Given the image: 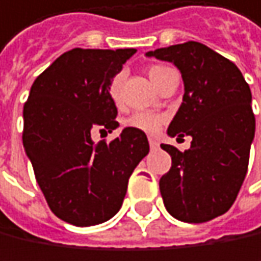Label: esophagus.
<instances>
[{
    "label": "esophagus",
    "mask_w": 261,
    "mask_h": 261,
    "mask_svg": "<svg viewBox=\"0 0 261 261\" xmlns=\"http://www.w3.org/2000/svg\"><path fill=\"white\" fill-rule=\"evenodd\" d=\"M149 144H150V149H152V150H156V149L160 147V143H158L155 138H149Z\"/></svg>",
    "instance_id": "esophagus-1"
}]
</instances>
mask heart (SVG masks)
I'll return each instance as SVG.
<instances>
[{
	"label": "heart",
	"instance_id": "obj_1",
	"mask_svg": "<svg viewBox=\"0 0 261 261\" xmlns=\"http://www.w3.org/2000/svg\"><path fill=\"white\" fill-rule=\"evenodd\" d=\"M169 71H170V68H167V66L152 65L149 66L147 74H149L150 80L158 86L161 83L163 77ZM121 80H123V75L121 74H117L115 77H112V80L109 82V86H108L109 98L115 105H120L121 103ZM164 123H166V115L161 114V112H156V111H138V112H134L124 121V124L127 127L141 130L144 134H155V132H158Z\"/></svg>",
	"mask_w": 261,
	"mask_h": 261
}]
</instances>
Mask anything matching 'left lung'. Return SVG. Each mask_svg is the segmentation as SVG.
Instances as JSON below:
<instances>
[{
  "instance_id": "obj_1",
  "label": "left lung",
  "mask_w": 261,
  "mask_h": 261,
  "mask_svg": "<svg viewBox=\"0 0 261 261\" xmlns=\"http://www.w3.org/2000/svg\"><path fill=\"white\" fill-rule=\"evenodd\" d=\"M146 56L172 62L181 71L184 97L167 134L192 137L186 152L161 144L172 156L170 170L160 179L164 205L178 220L208 222L231 208L248 172L255 134L249 85L231 61L200 42L158 48Z\"/></svg>"
}]
</instances>
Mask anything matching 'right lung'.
<instances>
[{
  "instance_id": "1",
  "label": "right lung",
  "mask_w": 261,
  "mask_h": 261,
  "mask_svg": "<svg viewBox=\"0 0 261 261\" xmlns=\"http://www.w3.org/2000/svg\"><path fill=\"white\" fill-rule=\"evenodd\" d=\"M135 48H72L32 85L24 105L22 143L50 210L75 226L115 216L134 169L149 153L144 132L124 127L111 143L92 134L112 132L117 106L108 86Z\"/></svg>"
}]
</instances>
